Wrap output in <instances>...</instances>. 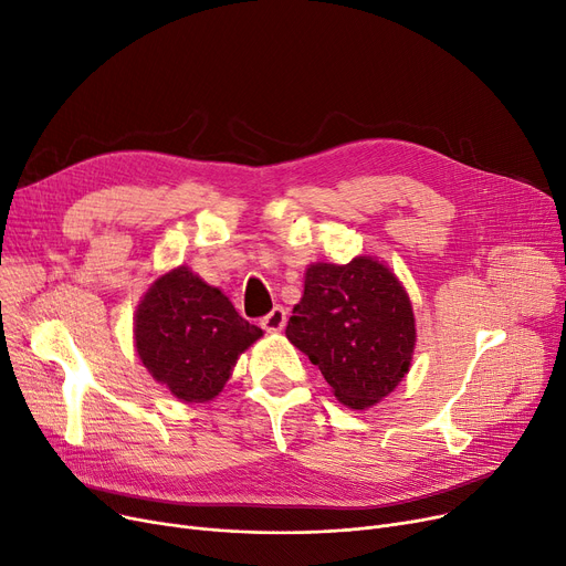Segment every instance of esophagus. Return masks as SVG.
Masks as SVG:
<instances>
[{
  "mask_svg": "<svg viewBox=\"0 0 566 566\" xmlns=\"http://www.w3.org/2000/svg\"><path fill=\"white\" fill-rule=\"evenodd\" d=\"M285 322H287V311H285L283 306H276L272 313L264 315V317L260 319V325H262L264 332L276 334V332H281V329L285 327Z\"/></svg>",
  "mask_w": 566,
  "mask_h": 566,
  "instance_id": "34e87169",
  "label": "esophagus"
}]
</instances>
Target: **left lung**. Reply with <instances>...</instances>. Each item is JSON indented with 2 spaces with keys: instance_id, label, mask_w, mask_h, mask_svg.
Masks as SVG:
<instances>
[{
  "instance_id": "1",
  "label": "left lung",
  "mask_w": 566,
  "mask_h": 566,
  "mask_svg": "<svg viewBox=\"0 0 566 566\" xmlns=\"http://www.w3.org/2000/svg\"><path fill=\"white\" fill-rule=\"evenodd\" d=\"M287 340L319 368L343 406L366 410L406 378L417 329L406 287L380 260L315 262L292 308Z\"/></svg>"
}]
</instances>
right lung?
Returning a JSON list of instances; mask_svg holds the SVG:
<instances>
[{"label": "right lung", "instance_id": "obj_1", "mask_svg": "<svg viewBox=\"0 0 566 566\" xmlns=\"http://www.w3.org/2000/svg\"><path fill=\"white\" fill-rule=\"evenodd\" d=\"M260 336L219 287L184 264L149 285L133 319L140 361L184 402L217 398L237 357Z\"/></svg>", "mask_w": 566, "mask_h": 566}]
</instances>
